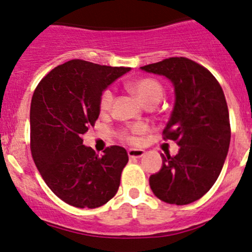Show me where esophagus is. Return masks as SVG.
I'll return each instance as SVG.
<instances>
[{"mask_svg":"<svg viewBox=\"0 0 252 252\" xmlns=\"http://www.w3.org/2000/svg\"><path fill=\"white\" fill-rule=\"evenodd\" d=\"M146 154V152L142 149H129L128 150V155L129 158H140Z\"/></svg>","mask_w":252,"mask_h":252,"instance_id":"34e87169","label":"esophagus"}]
</instances>
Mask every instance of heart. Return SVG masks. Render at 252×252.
Returning <instances> with one entry per match:
<instances>
[{"label": "heart", "instance_id": "heart-1", "mask_svg": "<svg viewBox=\"0 0 252 252\" xmlns=\"http://www.w3.org/2000/svg\"><path fill=\"white\" fill-rule=\"evenodd\" d=\"M130 89L140 97L146 104L158 103L163 96V88L158 80L153 78H141L130 84ZM115 99V94L111 89H105L99 98V108L102 112H108L111 109ZM144 131V126H135L130 129L121 131L120 137L126 142L136 144L138 142V135Z\"/></svg>", "mask_w": 252, "mask_h": 252}]
</instances>
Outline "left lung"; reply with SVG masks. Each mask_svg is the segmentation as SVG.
Instances as JSON below:
<instances>
[{
  "instance_id": "1",
  "label": "left lung",
  "mask_w": 252,
  "mask_h": 252,
  "mask_svg": "<svg viewBox=\"0 0 252 252\" xmlns=\"http://www.w3.org/2000/svg\"><path fill=\"white\" fill-rule=\"evenodd\" d=\"M141 68L173 83L174 109L162 134L180 148L175 156L161 154L162 168L150 175V189L167 204H190L215 185L226 158L231 128L224 92L207 68L189 58H168Z\"/></svg>"
}]
</instances>
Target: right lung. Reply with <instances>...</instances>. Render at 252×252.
<instances>
[{
    "instance_id": "obj_1",
    "label": "right lung",
    "mask_w": 252,
    "mask_h": 252,
    "mask_svg": "<svg viewBox=\"0 0 252 252\" xmlns=\"http://www.w3.org/2000/svg\"><path fill=\"white\" fill-rule=\"evenodd\" d=\"M128 71L73 59L37 84L30 115L32 156L46 185L66 204L96 209L117 193L126 150L111 146L98 156L82 136L98 120L102 92Z\"/></svg>"
}]
</instances>
